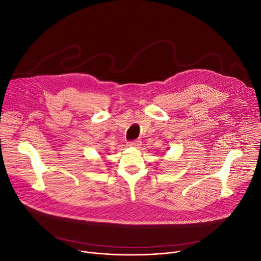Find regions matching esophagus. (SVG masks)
Wrapping results in <instances>:
<instances>
[{
	"mask_svg": "<svg viewBox=\"0 0 261 261\" xmlns=\"http://www.w3.org/2000/svg\"><path fill=\"white\" fill-rule=\"evenodd\" d=\"M141 145H142V142H141L140 140L133 141V142H131V143L129 144V146H131V147H140Z\"/></svg>",
	"mask_w": 261,
	"mask_h": 261,
	"instance_id": "1",
	"label": "esophagus"
}]
</instances>
